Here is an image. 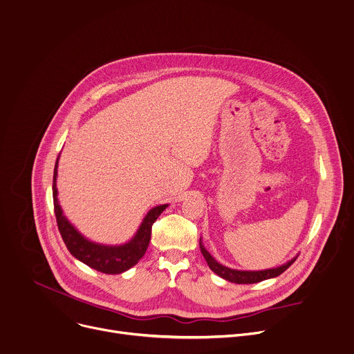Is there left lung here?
Instances as JSON below:
<instances>
[{
  "label": "left lung",
  "instance_id": "obj_1",
  "mask_svg": "<svg viewBox=\"0 0 354 354\" xmlns=\"http://www.w3.org/2000/svg\"><path fill=\"white\" fill-rule=\"evenodd\" d=\"M200 250H201L209 270L214 271L222 279L233 282V283H257V282H261V281H266V279H270V278H275V277L281 275L282 272H285L295 263V260L297 259V256H296L292 260H289L288 263H285L279 267H275V268H268V270H261V271H242V270H233V268H229V267H225V266L219 264L207 252V249L204 248V245L201 242V238H200Z\"/></svg>",
  "mask_w": 354,
  "mask_h": 354
}]
</instances>
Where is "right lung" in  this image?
<instances>
[{
    "instance_id": "1",
    "label": "right lung",
    "mask_w": 354,
    "mask_h": 354,
    "mask_svg": "<svg viewBox=\"0 0 354 354\" xmlns=\"http://www.w3.org/2000/svg\"><path fill=\"white\" fill-rule=\"evenodd\" d=\"M58 160L54 168V180H53V198H54V211L57 216L58 229L65 242L68 250L79 261L84 263L93 270H97L104 274H122L136 266L139 260L145 256L150 238H151V226L161 212L168 207V204H161L153 207L143 222L140 223L135 236L124 245H101L88 241L83 234L68 221L64 215V211L58 203V190H57V175H58Z\"/></svg>"
}]
</instances>
